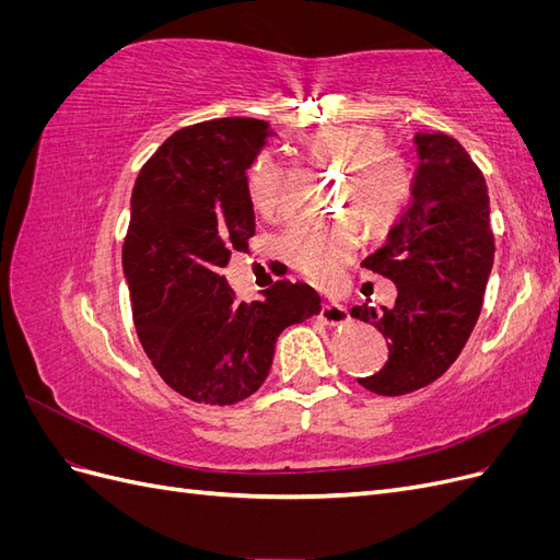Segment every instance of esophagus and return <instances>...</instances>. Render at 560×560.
<instances>
[{
  "label": "esophagus",
  "instance_id": "34e87169",
  "mask_svg": "<svg viewBox=\"0 0 560 560\" xmlns=\"http://www.w3.org/2000/svg\"><path fill=\"white\" fill-rule=\"evenodd\" d=\"M319 319L329 327H336V325H346V322H350V313L343 306H338V303H325L319 311Z\"/></svg>",
  "mask_w": 560,
  "mask_h": 560
}]
</instances>
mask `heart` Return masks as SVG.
Returning a JSON list of instances; mask_svg holds the SVG:
<instances>
[{
    "label": "heart",
    "instance_id": "b5f03b06",
    "mask_svg": "<svg viewBox=\"0 0 560 560\" xmlns=\"http://www.w3.org/2000/svg\"><path fill=\"white\" fill-rule=\"evenodd\" d=\"M317 159L343 165V184L338 200L352 208L366 229H385L395 222L413 194L411 163L397 149L385 147V135L364 124L317 130L308 138ZM284 165L259 156L249 167L247 196L252 208L264 217L276 214L282 202ZM360 245L350 219L329 224H296L287 231V259L319 287L341 280L346 264Z\"/></svg>",
    "mask_w": 560,
    "mask_h": 560
}]
</instances>
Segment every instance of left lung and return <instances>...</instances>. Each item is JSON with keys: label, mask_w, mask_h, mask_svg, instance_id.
Masks as SVG:
<instances>
[{"label": "left lung", "mask_w": 560, "mask_h": 560, "mask_svg": "<svg viewBox=\"0 0 560 560\" xmlns=\"http://www.w3.org/2000/svg\"><path fill=\"white\" fill-rule=\"evenodd\" d=\"M418 171L411 202L387 241L362 268L393 280V308L354 306L387 341V362L360 378L369 393L397 397L434 383L463 352L477 325L495 238L481 171L463 144L444 132H418Z\"/></svg>", "instance_id": "left-lung-1"}]
</instances>
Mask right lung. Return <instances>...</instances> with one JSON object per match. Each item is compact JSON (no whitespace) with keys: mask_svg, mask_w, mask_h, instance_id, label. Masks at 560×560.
I'll list each match as a JSON object with an SVG mask.
<instances>
[{"mask_svg":"<svg viewBox=\"0 0 560 560\" xmlns=\"http://www.w3.org/2000/svg\"><path fill=\"white\" fill-rule=\"evenodd\" d=\"M273 130L259 118L182 128L135 182L124 273L147 358L182 397L231 406L264 385L278 336L319 313L303 282L278 280L261 301H235L222 268L247 249V171Z\"/></svg>","mask_w":560,"mask_h":560,"instance_id":"right-lung-1","label":"right lung"}]
</instances>
